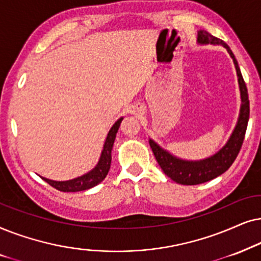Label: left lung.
<instances>
[{"label":"left lung","mask_w":261,"mask_h":261,"mask_svg":"<svg viewBox=\"0 0 261 261\" xmlns=\"http://www.w3.org/2000/svg\"><path fill=\"white\" fill-rule=\"evenodd\" d=\"M197 43L199 45H222V46L227 48L228 54L230 55L232 62H234L236 75H238L240 95H241V106H240L238 121H236L234 130H232L227 143L216 154L211 155L206 159L191 161V160L176 158L169 151H167L166 149H163L161 145H159L154 140L149 138V144H150L156 161L159 162L163 173L167 176H169L173 181L181 184V185H198V184L210 181V180L217 178L218 175L223 174L225 171H228L229 167L235 161L236 156H238L240 149H241V145L244 143L246 128H247L249 119L247 87H246L238 61H236L230 47L224 41L211 36L209 32L204 30L198 31Z\"/></svg>","instance_id":"8db88e82"}]
</instances>
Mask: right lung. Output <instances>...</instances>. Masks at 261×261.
I'll return each mask as SVG.
<instances>
[{"label":"right lung","instance_id":"add662e5","mask_svg":"<svg viewBox=\"0 0 261 261\" xmlns=\"http://www.w3.org/2000/svg\"><path fill=\"white\" fill-rule=\"evenodd\" d=\"M124 118L120 117L116 123L113 124V126L110 128L109 134L103 143L101 154H100L99 161L96 163L95 167L93 169H90L89 172L85 173L81 176L77 178L65 180V181H56V180H51L44 176H40L41 179H44L48 185H51L58 191L62 192H79V191H85L89 190L92 187H94L106 178L107 173H109L111 168V161H112V149L114 144V140H116L118 128L120 126L121 120Z\"/></svg>","mask_w":261,"mask_h":261}]
</instances>
